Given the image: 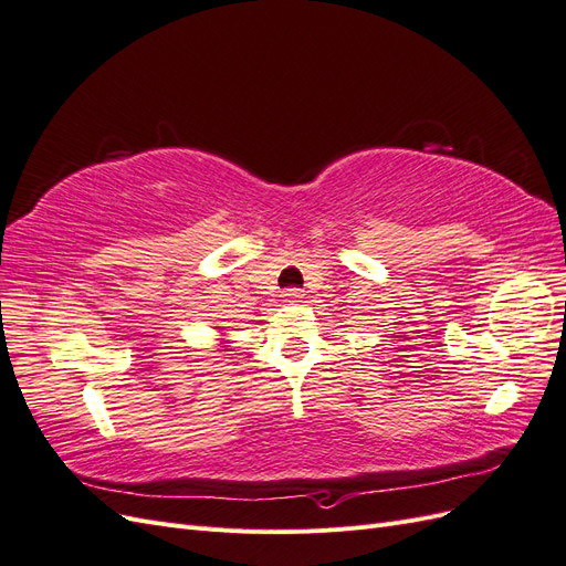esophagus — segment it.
Instances as JSON below:
<instances>
[{
	"label": "esophagus",
	"mask_w": 566,
	"mask_h": 566,
	"mask_svg": "<svg viewBox=\"0 0 566 566\" xmlns=\"http://www.w3.org/2000/svg\"><path fill=\"white\" fill-rule=\"evenodd\" d=\"M281 297H283L285 302H300L304 295H302V290H300V287H285Z\"/></svg>",
	"instance_id": "34e87169"
}]
</instances>
